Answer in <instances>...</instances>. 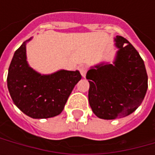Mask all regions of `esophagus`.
Instances as JSON below:
<instances>
[{"label": "esophagus", "mask_w": 155, "mask_h": 155, "mask_svg": "<svg viewBox=\"0 0 155 155\" xmlns=\"http://www.w3.org/2000/svg\"><path fill=\"white\" fill-rule=\"evenodd\" d=\"M79 71H80V73L81 75H82V77H83V78H85L87 72L86 67H85V66H81L80 69H79Z\"/></svg>", "instance_id": "obj_1"}]
</instances>
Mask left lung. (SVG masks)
Instances as JSON below:
<instances>
[{
    "label": "left lung",
    "mask_w": 155,
    "mask_h": 155,
    "mask_svg": "<svg viewBox=\"0 0 155 155\" xmlns=\"http://www.w3.org/2000/svg\"><path fill=\"white\" fill-rule=\"evenodd\" d=\"M113 62H101L90 67L89 104L96 116L104 120L122 118L140 106L147 91L144 61L128 40L114 38Z\"/></svg>",
    "instance_id": "1"
}]
</instances>
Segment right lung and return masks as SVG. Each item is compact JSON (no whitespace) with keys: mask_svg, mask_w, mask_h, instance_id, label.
I'll return each mask as SVG.
<instances>
[{"mask_svg":"<svg viewBox=\"0 0 155 155\" xmlns=\"http://www.w3.org/2000/svg\"><path fill=\"white\" fill-rule=\"evenodd\" d=\"M15 51L9 65L8 89L14 104L33 119H45L59 115L69 96L82 78L79 71L58 70L51 74H41L27 62V44Z\"/></svg>","mask_w":155,"mask_h":155,"instance_id":"1","label":"right lung"}]
</instances>
